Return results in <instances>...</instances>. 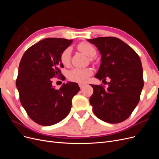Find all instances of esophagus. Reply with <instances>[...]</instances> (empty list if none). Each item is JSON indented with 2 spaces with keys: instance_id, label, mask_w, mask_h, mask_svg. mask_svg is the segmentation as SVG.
Listing matches in <instances>:
<instances>
[{
  "instance_id": "1",
  "label": "esophagus",
  "mask_w": 159,
  "mask_h": 159,
  "mask_svg": "<svg viewBox=\"0 0 159 159\" xmlns=\"http://www.w3.org/2000/svg\"><path fill=\"white\" fill-rule=\"evenodd\" d=\"M85 85V84H79V86L81 89H82Z\"/></svg>"
}]
</instances>
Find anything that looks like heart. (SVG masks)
<instances>
[{"instance_id": "1", "label": "heart", "mask_w": 159, "mask_h": 159, "mask_svg": "<svg viewBox=\"0 0 159 159\" xmlns=\"http://www.w3.org/2000/svg\"><path fill=\"white\" fill-rule=\"evenodd\" d=\"M80 51L90 57L96 55L95 48L88 42H81L78 46ZM71 48H67L61 53L60 60L64 66H68L71 61ZM93 74L92 70L90 68H74L68 72V79L74 82L84 83L87 81L89 77Z\"/></svg>"}]
</instances>
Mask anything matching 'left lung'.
<instances>
[{"mask_svg": "<svg viewBox=\"0 0 159 159\" xmlns=\"http://www.w3.org/2000/svg\"><path fill=\"white\" fill-rule=\"evenodd\" d=\"M98 48L102 61L95 77L106 81L108 88L91 85L93 93L89 102L94 114L109 123L126 120L137 105L144 85L141 59L132 48L115 37L88 40Z\"/></svg>", "mask_w": 159, "mask_h": 159, "instance_id": "8db88e82", "label": "left lung"}]
</instances>
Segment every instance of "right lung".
I'll use <instances>...</instances> for the list:
<instances>
[{
  "mask_svg": "<svg viewBox=\"0 0 159 159\" xmlns=\"http://www.w3.org/2000/svg\"><path fill=\"white\" fill-rule=\"evenodd\" d=\"M72 40L48 38L30 47L22 57L16 81L20 101L35 123L50 126L59 123L71 110V99L78 93V84L68 82L56 89L52 78L61 77V53Z\"/></svg>",
  "mask_w": 159,
  "mask_h": 159,
  "instance_id": "1",
  "label": "right lung"
}]
</instances>
